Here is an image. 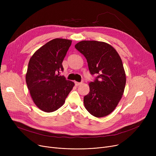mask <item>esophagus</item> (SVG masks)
I'll return each instance as SVG.
<instances>
[{
    "label": "esophagus",
    "instance_id": "esophagus-1",
    "mask_svg": "<svg viewBox=\"0 0 156 156\" xmlns=\"http://www.w3.org/2000/svg\"><path fill=\"white\" fill-rule=\"evenodd\" d=\"M75 85H76V86H79V85H80L81 83H82V82H77V81H75Z\"/></svg>",
    "mask_w": 156,
    "mask_h": 156
}]
</instances>
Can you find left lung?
<instances>
[{"label": "left lung", "instance_id": "8db88e82", "mask_svg": "<svg viewBox=\"0 0 156 156\" xmlns=\"http://www.w3.org/2000/svg\"><path fill=\"white\" fill-rule=\"evenodd\" d=\"M75 48L85 57L92 75H98L89 83L90 92L83 99L85 107L95 117L108 116L124 93L126 75L121 57L111 45L99 41H81Z\"/></svg>", "mask_w": 156, "mask_h": 156}]
</instances>
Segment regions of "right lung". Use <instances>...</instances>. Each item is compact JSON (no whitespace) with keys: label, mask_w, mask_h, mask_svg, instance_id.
<instances>
[{"label":"right lung","mask_w":156,"mask_h":156,"mask_svg":"<svg viewBox=\"0 0 156 156\" xmlns=\"http://www.w3.org/2000/svg\"><path fill=\"white\" fill-rule=\"evenodd\" d=\"M72 41L55 38L45 44L31 56L26 82L33 101L46 112L60 108L75 83L59 76L63 71L62 61Z\"/></svg>","instance_id":"1"}]
</instances>
